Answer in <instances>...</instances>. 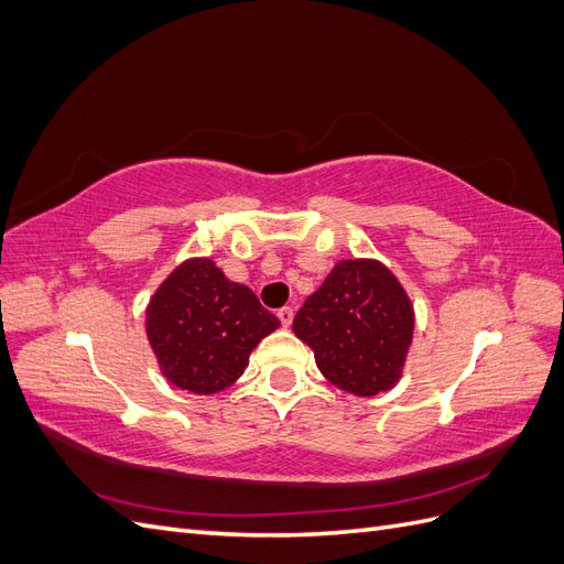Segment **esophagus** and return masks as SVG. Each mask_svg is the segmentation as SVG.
<instances>
[{"label":"esophagus","instance_id":"obj_1","mask_svg":"<svg viewBox=\"0 0 564 564\" xmlns=\"http://www.w3.org/2000/svg\"><path fill=\"white\" fill-rule=\"evenodd\" d=\"M278 317H280V322L284 324V327H289V324L294 322V308H289V305H284V308L278 311Z\"/></svg>","mask_w":564,"mask_h":564}]
</instances>
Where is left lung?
I'll list each match as a JSON object with an SVG mask.
<instances>
[{
  "mask_svg": "<svg viewBox=\"0 0 564 564\" xmlns=\"http://www.w3.org/2000/svg\"><path fill=\"white\" fill-rule=\"evenodd\" d=\"M292 329L313 348L324 379L371 398L402 377L414 336V305L381 261L348 259L338 261L305 299Z\"/></svg>",
  "mask_w": 564,
  "mask_h": 564,
  "instance_id": "8db88e82",
  "label": "left lung"
}]
</instances>
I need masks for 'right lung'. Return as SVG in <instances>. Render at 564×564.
Listing matches in <instances>:
<instances>
[{
    "mask_svg": "<svg viewBox=\"0 0 564 564\" xmlns=\"http://www.w3.org/2000/svg\"><path fill=\"white\" fill-rule=\"evenodd\" d=\"M280 327L249 286L230 282L212 259H187L145 311V334L169 383L195 395L242 377L251 350Z\"/></svg>",
    "mask_w": 564,
    "mask_h": 564,
    "instance_id": "add662e5",
    "label": "right lung"
}]
</instances>
